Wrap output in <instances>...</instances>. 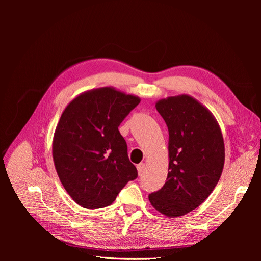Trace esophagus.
<instances>
[{
  "instance_id": "esophagus-1",
  "label": "esophagus",
  "mask_w": 261,
  "mask_h": 261,
  "mask_svg": "<svg viewBox=\"0 0 261 261\" xmlns=\"http://www.w3.org/2000/svg\"><path fill=\"white\" fill-rule=\"evenodd\" d=\"M136 168H138V172H139V174H142V173L144 172V170H145L146 166H145V164H144V163H141V164H139L138 166H136Z\"/></svg>"
}]
</instances>
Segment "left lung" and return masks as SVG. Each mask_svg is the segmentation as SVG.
<instances>
[{
	"mask_svg": "<svg viewBox=\"0 0 261 261\" xmlns=\"http://www.w3.org/2000/svg\"><path fill=\"white\" fill-rule=\"evenodd\" d=\"M155 108L169 132V166L166 183L148 198L158 212L176 218L213 193L224 166V141L213 113L193 96H170Z\"/></svg>",
	"mask_w": 261,
	"mask_h": 261,
	"instance_id": "obj_1",
	"label": "left lung"
}]
</instances>
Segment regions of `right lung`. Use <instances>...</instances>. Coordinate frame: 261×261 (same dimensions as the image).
Returning <instances> with one entry per match:
<instances>
[{
	"label": "right lung",
	"instance_id": "obj_1",
	"mask_svg": "<svg viewBox=\"0 0 261 261\" xmlns=\"http://www.w3.org/2000/svg\"><path fill=\"white\" fill-rule=\"evenodd\" d=\"M141 101L113 87L79 94L68 103L53 139V160L66 193L81 207L111 205L138 177L118 127Z\"/></svg>",
	"mask_w": 261,
	"mask_h": 261
}]
</instances>
